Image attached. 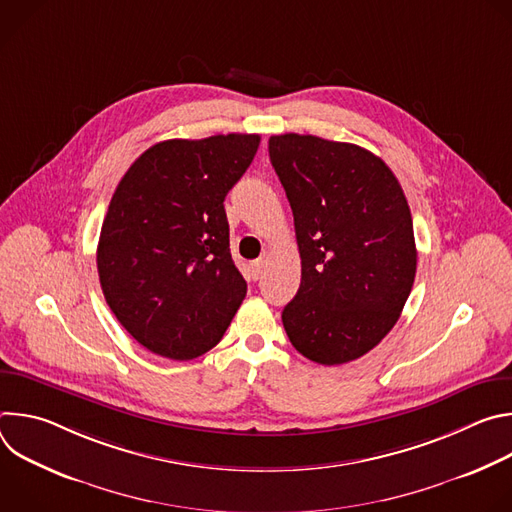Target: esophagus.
<instances>
[{
  "label": "esophagus",
  "instance_id": "obj_1",
  "mask_svg": "<svg viewBox=\"0 0 512 512\" xmlns=\"http://www.w3.org/2000/svg\"><path fill=\"white\" fill-rule=\"evenodd\" d=\"M261 273H263V259H257L251 263V275H253V279H259Z\"/></svg>",
  "mask_w": 512,
  "mask_h": 512
}]
</instances>
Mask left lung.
<instances>
[{"instance_id":"8db88e82","label":"left lung","mask_w":512,"mask_h":512,"mask_svg":"<svg viewBox=\"0 0 512 512\" xmlns=\"http://www.w3.org/2000/svg\"><path fill=\"white\" fill-rule=\"evenodd\" d=\"M294 212L302 283L281 314L298 352L344 364L373 350L411 294L417 249L407 198L389 166L354 143L269 137Z\"/></svg>"}]
</instances>
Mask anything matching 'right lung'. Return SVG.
I'll use <instances>...</instances> for the list:
<instances>
[{
	"label": "right lung",
	"instance_id": "obj_1",
	"mask_svg": "<svg viewBox=\"0 0 512 512\" xmlns=\"http://www.w3.org/2000/svg\"><path fill=\"white\" fill-rule=\"evenodd\" d=\"M259 141L255 133L160 141L117 184L97 269L111 312L150 352L172 360L208 352L245 300L223 202Z\"/></svg>",
	"mask_w": 512,
	"mask_h": 512
}]
</instances>
